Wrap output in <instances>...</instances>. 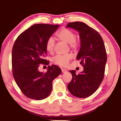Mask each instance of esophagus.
Listing matches in <instances>:
<instances>
[{
    "label": "esophagus",
    "mask_w": 121,
    "mask_h": 121,
    "mask_svg": "<svg viewBox=\"0 0 121 121\" xmlns=\"http://www.w3.org/2000/svg\"><path fill=\"white\" fill-rule=\"evenodd\" d=\"M61 70H62V73H65L67 72V70H66V69H64V68H63V69H61Z\"/></svg>",
    "instance_id": "1"
}]
</instances>
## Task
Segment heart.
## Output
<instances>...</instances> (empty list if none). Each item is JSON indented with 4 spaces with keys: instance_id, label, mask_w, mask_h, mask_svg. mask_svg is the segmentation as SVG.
<instances>
[{
    "instance_id": "heart-1",
    "label": "heart",
    "mask_w": 121,
    "mask_h": 121,
    "mask_svg": "<svg viewBox=\"0 0 121 121\" xmlns=\"http://www.w3.org/2000/svg\"><path fill=\"white\" fill-rule=\"evenodd\" d=\"M57 37L63 42L68 43L70 48L73 51H76L79 47V41L75 38V35L71 30L66 28H62L56 34ZM55 40L52 37L48 38L45 44L46 50L48 53H52L54 51ZM73 58L71 54L68 53L63 55H56L52 59V62L57 65L65 67Z\"/></svg>"
}]
</instances>
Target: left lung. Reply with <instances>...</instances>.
Listing matches in <instances>:
<instances>
[{
	"label": "left lung",
	"instance_id": "1",
	"mask_svg": "<svg viewBox=\"0 0 121 121\" xmlns=\"http://www.w3.org/2000/svg\"><path fill=\"white\" fill-rule=\"evenodd\" d=\"M66 27L79 32L81 48L76 59L84 68L78 75L75 70L69 71L73 77L68 89L75 97L86 98L97 91L104 79L107 61L105 46L99 32L83 22H70Z\"/></svg>",
	"mask_w": 121,
	"mask_h": 121
}]
</instances>
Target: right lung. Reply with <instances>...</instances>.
<instances>
[{
  "label": "right lung",
  "mask_w": 121,
  "mask_h": 121,
  "mask_svg": "<svg viewBox=\"0 0 121 121\" xmlns=\"http://www.w3.org/2000/svg\"><path fill=\"white\" fill-rule=\"evenodd\" d=\"M59 24H36L20 35L12 48V73L16 83L23 95L40 100L50 95L52 81L61 73L56 65L48 67L45 73L38 70L40 64L48 65L44 59L48 38L56 31Z\"/></svg>",
  "instance_id": "1"
}]
</instances>
